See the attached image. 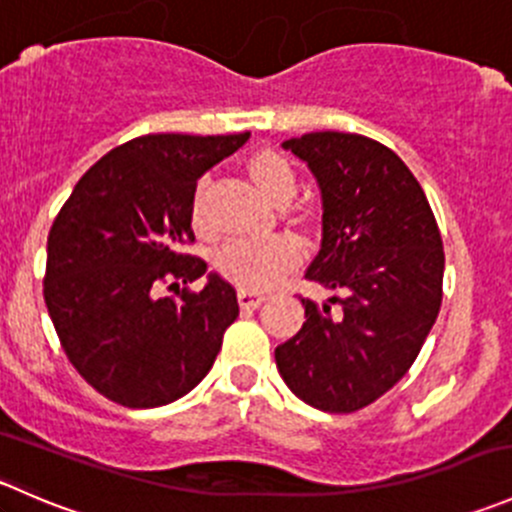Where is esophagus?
<instances>
[{
  "label": "esophagus",
  "mask_w": 512,
  "mask_h": 512,
  "mask_svg": "<svg viewBox=\"0 0 512 512\" xmlns=\"http://www.w3.org/2000/svg\"><path fill=\"white\" fill-rule=\"evenodd\" d=\"M237 302H240V307L245 309H257L262 302H265V294L250 292V289H240V292H237Z\"/></svg>",
  "instance_id": "obj_1"
}]
</instances>
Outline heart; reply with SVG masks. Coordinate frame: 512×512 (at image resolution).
<instances>
[{"instance_id": "1", "label": "heart", "mask_w": 512, "mask_h": 512, "mask_svg": "<svg viewBox=\"0 0 512 512\" xmlns=\"http://www.w3.org/2000/svg\"><path fill=\"white\" fill-rule=\"evenodd\" d=\"M252 183L270 200H289L297 190V170L287 156L277 151H260L247 163ZM195 223L205 218V180H200L193 198ZM299 262V245L287 235L265 240H232L220 250V272L245 289H270Z\"/></svg>"}]
</instances>
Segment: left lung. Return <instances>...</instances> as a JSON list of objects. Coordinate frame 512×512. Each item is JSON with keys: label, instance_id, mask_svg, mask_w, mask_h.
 I'll return each mask as SVG.
<instances>
[{"label": "left lung", "instance_id": "obj_1", "mask_svg": "<svg viewBox=\"0 0 512 512\" xmlns=\"http://www.w3.org/2000/svg\"><path fill=\"white\" fill-rule=\"evenodd\" d=\"M322 190V247L304 277L339 292L302 299L304 317L275 349L304 404L352 414L384 396L416 361L443 297V242L426 193L391 148L356 133L282 143Z\"/></svg>", "mask_w": 512, "mask_h": 512}]
</instances>
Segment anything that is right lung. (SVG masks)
Segmentation results:
<instances>
[{"instance_id": "add662e5", "label": "right lung", "mask_w": 512, "mask_h": 512, "mask_svg": "<svg viewBox=\"0 0 512 512\" xmlns=\"http://www.w3.org/2000/svg\"><path fill=\"white\" fill-rule=\"evenodd\" d=\"M250 133H151L91 165L46 242L44 302L74 369L128 409H156L205 379L240 314L230 282L185 255L195 185ZM163 284L176 289L160 298Z\"/></svg>"}]
</instances>
